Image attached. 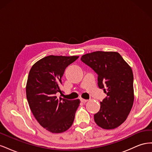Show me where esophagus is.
I'll use <instances>...</instances> for the list:
<instances>
[{
  "label": "esophagus",
  "mask_w": 152,
  "mask_h": 152,
  "mask_svg": "<svg viewBox=\"0 0 152 152\" xmlns=\"http://www.w3.org/2000/svg\"><path fill=\"white\" fill-rule=\"evenodd\" d=\"M87 99H80V102H82V103H86L87 102Z\"/></svg>",
  "instance_id": "1"
}]
</instances>
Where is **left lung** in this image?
Here are the masks:
<instances>
[{"mask_svg":"<svg viewBox=\"0 0 152 152\" xmlns=\"http://www.w3.org/2000/svg\"><path fill=\"white\" fill-rule=\"evenodd\" d=\"M80 59L98 75L99 88L107 94L94 114L95 122L104 129L118 127L126 120L134 102L131 68L116 52H93Z\"/></svg>","mask_w":152,"mask_h":152,"instance_id":"1","label":"left lung"}]
</instances>
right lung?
<instances>
[{
	"mask_svg": "<svg viewBox=\"0 0 152 152\" xmlns=\"http://www.w3.org/2000/svg\"><path fill=\"white\" fill-rule=\"evenodd\" d=\"M79 56H49L40 59L30 69L26 94L31 111L45 129L61 133L70 128L80 101L59 97L61 78L66 68Z\"/></svg>",
	"mask_w": 152,
	"mask_h": 152,
	"instance_id": "1",
	"label": "right lung"
}]
</instances>
